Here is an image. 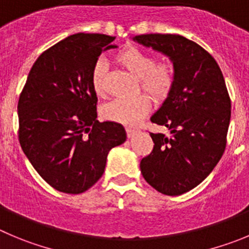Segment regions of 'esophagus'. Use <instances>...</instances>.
I'll return each instance as SVG.
<instances>
[{
    "label": "esophagus",
    "mask_w": 249,
    "mask_h": 249,
    "mask_svg": "<svg viewBox=\"0 0 249 249\" xmlns=\"http://www.w3.org/2000/svg\"><path fill=\"white\" fill-rule=\"evenodd\" d=\"M139 130L135 129V127H126V134H127V138H132V136L135 135L136 132H138Z\"/></svg>",
    "instance_id": "34e87169"
}]
</instances>
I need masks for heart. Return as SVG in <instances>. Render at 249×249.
<instances>
[{
	"instance_id": "obj_1",
	"label": "heart",
	"mask_w": 249,
	"mask_h": 249,
	"mask_svg": "<svg viewBox=\"0 0 249 249\" xmlns=\"http://www.w3.org/2000/svg\"><path fill=\"white\" fill-rule=\"evenodd\" d=\"M115 60L132 76L138 77V83L145 92L156 101H163L168 97L174 85V70L166 61L155 62L152 55L134 46L120 50ZM107 66L103 60H98L92 69L90 82L97 96L106 94ZM151 109V99L146 94L139 93L129 98L114 99L106 104L102 114L106 119L120 124L135 125Z\"/></svg>"
}]
</instances>
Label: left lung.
I'll return each instance as SVG.
<instances>
[{
  "mask_svg": "<svg viewBox=\"0 0 249 249\" xmlns=\"http://www.w3.org/2000/svg\"><path fill=\"white\" fill-rule=\"evenodd\" d=\"M132 40L173 62V88L151 117L171 136L150 132L155 145L140 169L157 192L176 196L200 184L224 155L231 99L217 62L194 41L176 34H142Z\"/></svg>",
  "mask_w": 249,
  "mask_h": 249,
  "instance_id": "obj_1",
  "label": "left lung"
}]
</instances>
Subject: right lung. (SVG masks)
<instances>
[{
	"instance_id": "1",
	"label": "right lung",
	"mask_w": 249,
	"mask_h": 249,
	"mask_svg": "<svg viewBox=\"0 0 249 249\" xmlns=\"http://www.w3.org/2000/svg\"><path fill=\"white\" fill-rule=\"evenodd\" d=\"M115 36L78 33L36 59L18 101L19 143L54 189L80 194L103 176L109 151L126 140L124 126L97 120L90 82L99 55Z\"/></svg>"
}]
</instances>
